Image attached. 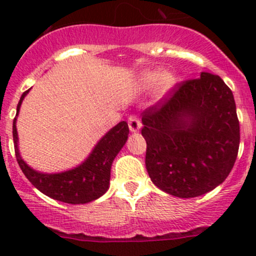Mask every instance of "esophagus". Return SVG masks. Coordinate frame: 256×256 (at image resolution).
<instances>
[{
  "label": "esophagus",
  "mask_w": 256,
  "mask_h": 256,
  "mask_svg": "<svg viewBox=\"0 0 256 256\" xmlns=\"http://www.w3.org/2000/svg\"><path fill=\"white\" fill-rule=\"evenodd\" d=\"M128 128H130L131 132H138V131L141 128V121L138 116L131 115L130 118H128Z\"/></svg>",
  "instance_id": "esophagus-1"
}]
</instances>
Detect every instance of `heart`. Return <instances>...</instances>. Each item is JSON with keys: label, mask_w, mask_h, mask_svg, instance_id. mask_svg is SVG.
<instances>
[{"label": "heart", "mask_w": 256, "mask_h": 256, "mask_svg": "<svg viewBox=\"0 0 256 256\" xmlns=\"http://www.w3.org/2000/svg\"><path fill=\"white\" fill-rule=\"evenodd\" d=\"M177 78L171 70H144L136 76L135 89L138 92H147L154 86V99L162 100L174 90Z\"/></svg>", "instance_id": "1"}]
</instances>
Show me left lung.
Wrapping results in <instances>:
<instances>
[{
    "label": "left lung",
    "instance_id": "left-lung-1",
    "mask_svg": "<svg viewBox=\"0 0 256 256\" xmlns=\"http://www.w3.org/2000/svg\"><path fill=\"white\" fill-rule=\"evenodd\" d=\"M146 170L154 186L178 198L210 192L226 180L238 156L234 96L220 76L177 84L141 114Z\"/></svg>",
    "mask_w": 256,
    "mask_h": 256
}]
</instances>
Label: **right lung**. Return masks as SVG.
<instances>
[{
    "label": "right lung",
    "mask_w": 256,
    "mask_h": 256,
    "mask_svg": "<svg viewBox=\"0 0 256 256\" xmlns=\"http://www.w3.org/2000/svg\"><path fill=\"white\" fill-rule=\"evenodd\" d=\"M30 90L24 92L17 105L14 120V142L16 158L20 170L38 190L59 202L70 204H84L102 197L110 186V171L116 154L120 152L128 138V126L121 121L110 128L95 144L84 162L74 168L59 174H43L30 168L20 157L18 150V134L16 121L20 104Z\"/></svg>",
    "instance_id": "obj_1"
}]
</instances>
